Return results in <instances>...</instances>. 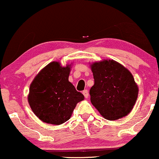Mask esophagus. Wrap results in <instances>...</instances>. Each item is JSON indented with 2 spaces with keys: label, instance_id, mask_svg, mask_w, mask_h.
<instances>
[{
  "label": "esophagus",
  "instance_id": "1",
  "mask_svg": "<svg viewBox=\"0 0 159 159\" xmlns=\"http://www.w3.org/2000/svg\"><path fill=\"white\" fill-rule=\"evenodd\" d=\"M83 94L84 97H85V98H89V91H88V90H84V91H83Z\"/></svg>",
  "mask_w": 159,
  "mask_h": 159
}]
</instances>
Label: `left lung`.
<instances>
[{
  "label": "left lung",
  "instance_id": "obj_1",
  "mask_svg": "<svg viewBox=\"0 0 159 159\" xmlns=\"http://www.w3.org/2000/svg\"><path fill=\"white\" fill-rule=\"evenodd\" d=\"M90 68L94 79L89 92L92 105L106 120L126 117L139 95V86L131 72L113 59L95 61Z\"/></svg>",
  "mask_w": 159,
  "mask_h": 159
}]
</instances>
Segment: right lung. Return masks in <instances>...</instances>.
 <instances>
[{
  "label": "right lung",
  "mask_w": 159,
  "mask_h": 159,
  "mask_svg": "<svg viewBox=\"0 0 159 159\" xmlns=\"http://www.w3.org/2000/svg\"><path fill=\"white\" fill-rule=\"evenodd\" d=\"M70 66L52 61L38 73L30 85L28 102L35 116L43 122L64 124L70 118L76 104L85 99L68 81Z\"/></svg>",
  "instance_id": "add662e5"
}]
</instances>
